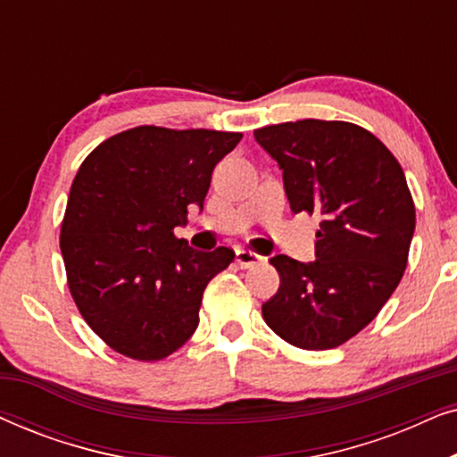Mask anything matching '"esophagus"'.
<instances>
[{
	"mask_svg": "<svg viewBox=\"0 0 457 457\" xmlns=\"http://www.w3.org/2000/svg\"><path fill=\"white\" fill-rule=\"evenodd\" d=\"M235 260H237V264H239L241 268H249V266L260 264L262 255H258L255 252H249V249H237Z\"/></svg>",
	"mask_w": 457,
	"mask_h": 457,
	"instance_id": "esophagus-1",
	"label": "esophagus"
}]
</instances>
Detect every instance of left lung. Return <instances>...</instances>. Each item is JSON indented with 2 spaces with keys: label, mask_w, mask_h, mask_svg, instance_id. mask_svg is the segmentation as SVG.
Here are the masks:
<instances>
[{
  "label": "left lung",
  "mask_w": 457,
  "mask_h": 457,
  "mask_svg": "<svg viewBox=\"0 0 457 457\" xmlns=\"http://www.w3.org/2000/svg\"><path fill=\"white\" fill-rule=\"evenodd\" d=\"M253 137L278 162L291 210L322 218L314 262L270 258L280 285L262 316L291 345L339 347L374 320L408 266L416 210L405 174L352 122L308 118Z\"/></svg>",
  "instance_id": "obj_1"
}]
</instances>
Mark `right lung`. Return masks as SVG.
<instances>
[{"label":"right lung","instance_id":"obj_1","mask_svg":"<svg viewBox=\"0 0 457 457\" xmlns=\"http://www.w3.org/2000/svg\"><path fill=\"white\" fill-rule=\"evenodd\" d=\"M227 130L137 127L93 149L72 180L60 249L68 289L99 339L139 361L183 347L205 287L235 260L174 237L204 210L214 166L241 141Z\"/></svg>","mask_w":457,"mask_h":457}]
</instances>
